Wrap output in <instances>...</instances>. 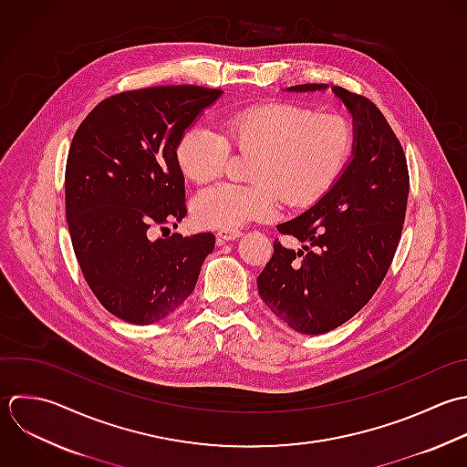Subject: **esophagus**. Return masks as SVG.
Here are the masks:
<instances>
[{
  "mask_svg": "<svg viewBox=\"0 0 467 467\" xmlns=\"http://www.w3.org/2000/svg\"><path fill=\"white\" fill-rule=\"evenodd\" d=\"M242 236V231L240 229H220L216 233V238H218V244H225V242H231V240H236Z\"/></svg>",
  "mask_w": 467,
  "mask_h": 467,
  "instance_id": "obj_1",
  "label": "esophagus"
}]
</instances>
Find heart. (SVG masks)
<instances>
[{
    "instance_id": "heart-1",
    "label": "heart",
    "mask_w": 467,
    "mask_h": 467,
    "mask_svg": "<svg viewBox=\"0 0 467 467\" xmlns=\"http://www.w3.org/2000/svg\"><path fill=\"white\" fill-rule=\"evenodd\" d=\"M231 143L256 150L247 185L220 183L202 191L192 202L200 225L236 229L253 220L273 216L282 198L291 205L317 202L344 171L353 147L355 129L337 112L291 101H269L231 112L223 132L194 125L176 145L182 172L194 183H209L223 171Z\"/></svg>"
}]
</instances>
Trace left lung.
Wrapping results in <instances>:
<instances>
[{
    "label": "left lung",
    "instance_id": "1",
    "mask_svg": "<svg viewBox=\"0 0 467 467\" xmlns=\"http://www.w3.org/2000/svg\"><path fill=\"white\" fill-rule=\"evenodd\" d=\"M324 83L289 92L324 90ZM353 116V158L306 213L276 225L302 249L275 240L258 293L275 317L304 335H322L353 318L377 293L393 262L406 218L410 172L404 149L366 96L331 87Z\"/></svg>",
    "mask_w": 467,
    "mask_h": 467
}]
</instances>
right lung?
<instances>
[{"label": "right lung", "instance_id": "1", "mask_svg": "<svg viewBox=\"0 0 467 467\" xmlns=\"http://www.w3.org/2000/svg\"><path fill=\"white\" fill-rule=\"evenodd\" d=\"M220 88L163 85L114 94L78 127L65 169V213L81 273L114 317L149 326L194 291L214 234L150 240L187 214L176 145Z\"/></svg>", "mask_w": 467, "mask_h": 467}]
</instances>
